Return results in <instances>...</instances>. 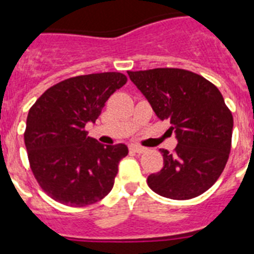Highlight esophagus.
<instances>
[{
  "label": "esophagus",
  "mask_w": 254,
  "mask_h": 254,
  "mask_svg": "<svg viewBox=\"0 0 254 254\" xmlns=\"http://www.w3.org/2000/svg\"><path fill=\"white\" fill-rule=\"evenodd\" d=\"M130 150L134 151V153H138V154H142V153H145V151H146L147 149H146V147L141 146V145L133 143V145H130Z\"/></svg>",
  "instance_id": "obj_1"
}]
</instances>
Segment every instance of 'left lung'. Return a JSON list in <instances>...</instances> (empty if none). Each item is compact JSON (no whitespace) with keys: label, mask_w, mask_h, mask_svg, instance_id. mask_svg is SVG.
Returning a JSON list of instances; mask_svg holds the SVG:
<instances>
[{"label":"left lung","mask_w":254,"mask_h":254,"mask_svg":"<svg viewBox=\"0 0 254 254\" xmlns=\"http://www.w3.org/2000/svg\"><path fill=\"white\" fill-rule=\"evenodd\" d=\"M130 80L159 120H169L178 139L161 149L163 167L147 177L161 196L186 200L205 192L223 173L232 142L233 117L220 91L197 73L181 68L129 71Z\"/></svg>","instance_id":"8db88e82"}]
</instances>
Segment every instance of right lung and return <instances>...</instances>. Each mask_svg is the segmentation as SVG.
I'll return each mask as SVG.
<instances>
[{
    "label": "right lung",
    "instance_id": "right-lung-1",
    "mask_svg": "<svg viewBox=\"0 0 254 254\" xmlns=\"http://www.w3.org/2000/svg\"><path fill=\"white\" fill-rule=\"evenodd\" d=\"M120 72L81 75L49 88L30 108L25 130L30 167L49 196L69 207H85L111 192L124 143L103 145L88 137L107 100L127 84Z\"/></svg>",
    "mask_w": 254,
    "mask_h": 254
}]
</instances>
